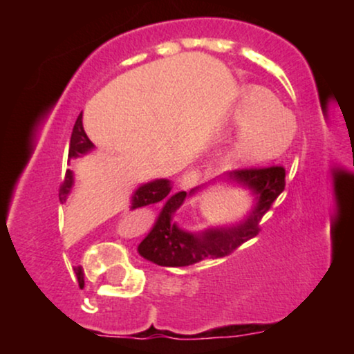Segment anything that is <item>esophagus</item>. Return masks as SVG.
Here are the masks:
<instances>
[{"instance_id": "1", "label": "esophagus", "mask_w": 354, "mask_h": 354, "mask_svg": "<svg viewBox=\"0 0 354 354\" xmlns=\"http://www.w3.org/2000/svg\"><path fill=\"white\" fill-rule=\"evenodd\" d=\"M200 178H201V174H200V171H188V173H185L181 176V180H180V188L181 189H189V188H193V186H196L198 185V181H200Z\"/></svg>"}]
</instances>
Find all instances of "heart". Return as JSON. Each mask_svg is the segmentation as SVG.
Wrapping results in <instances>:
<instances>
[{"label": "heart", "instance_id": "heart-1", "mask_svg": "<svg viewBox=\"0 0 354 354\" xmlns=\"http://www.w3.org/2000/svg\"><path fill=\"white\" fill-rule=\"evenodd\" d=\"M231 120L241 126L230 148L238 165H259L290 148L296 135L295 116L284 109L271 91L251 86L239 95Z\"/></svg>", "mask_w": 354, "mask_h": 354}]
</instances>
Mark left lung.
Listing matches in <instances>:
<instances>
[{"label":"left lung","instance_id":"left-lung-1","mask_svg":"<svg viewBox=\"0 0 354 354\" xmlns=\"http://www.w3.org/2000/svg\"><path fill=\"white\" fill-rule=\"evenodd\" d=\"M245 188L253 194L254 205L245 219L230 226H213L203 231H186L178 226L173 216L186 198L193 196L201 186L165 203L151 231L138 245V253L160 266H189L208 258H223L233 253L243 243L259 233V221L273 206L284 189V168L270 166L261 169H236L218 178V181ZM216 181V180H213Z\"/></svg>","mask_w":354,"mask_h":354}]
</instances>
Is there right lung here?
<instances>
[{
  "label": "right lung",
  "mask_w": 354,
  "mask_h": 354,
  "mask_svg": "<svg viewBox=\"0 0 354 354\" xmlns=\"http://www.w3.org/2000/svg\"><path fill=\"white\" fill-rule=\"evenodd\" d=\"M95 149V145L89 141V138L86 136L83 128V113L78 116L76 120L75 128H73L71 133V140H70V151H68V160H73V158H81L84 154H88L89 151ZM73 186H75V173L71 169H66V174H64V180L59 186V201L64 203L70 196ZM171 181L169 180H153L145 183V185L138 186L135 193L131 196V208L129 209H136V208H143V206L148 205H154V203H160L163 200H171V198L176 196V194H169L171 191ZM76 274L78 271L81 273V268H75Z\"/></svg>",
  "instance_id": "right-lung-1"
}]
</instances>
